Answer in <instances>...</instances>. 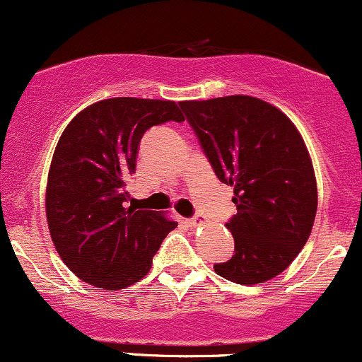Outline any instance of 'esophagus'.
<instances>
[{
	"label": "esophagus",
	"instance_id": "1",
	"mask_svg": "<svg viewBox=\"0 0 362 362\" xmlns=\"http://www.w3.org/2000/svg\"><path fill=\"white\" fill-rule=\"evenodd\" d=\"M207 223V219L204 218V216H195V218H192V219H189V224L190 226H201V224H206Z\"/></svg>",
	"mask_w": 362,
	"mask_h": 362
}]
</instances>
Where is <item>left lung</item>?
I'll use <instances>...</instances> for the list:
<instances>
[{
    "label": "left lung",
    "instance_id": "1",
    "mask_svg": "<svg viewBox=\"0 0 362 362\" xmlns=\"http://www.w3.org/2000/svg\"><path fill=\"white\" fill-rule=\"evenodd\" d=\"M214 173L233 187L226 228L235 255L214 271L253 286L279 276L308 242L318 192L300 131L284 112L248 95L180 102Z\"/></svg>",
    "mask_w": 362,
    "mask_h": 362
}]
</instances>
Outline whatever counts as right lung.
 I'll use <instances>...</instances> for the list:
<instances>
[{
  "label": "right lung",
  "mask_w": 362,
  "mask_h": 362,
  "mask_svg": "<svg viewBox=\"0 0 362 362\" xmlns=\"http://www.w3.org/2000/svg\"><path fill=\"white\" fill-rule=\"evenodd\" d=\"M185 120L175 102L119 97L83 109L62 131L45 189L57 253L95 288L119 291L149 272L177 221L129 206L139 143L158 124Z\"/></svg>",
  "instance_id": "right-lung-1"
}]
</instances>
